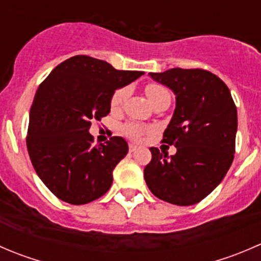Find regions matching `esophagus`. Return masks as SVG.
I'll return each instance as SVG.
<instances>
[{
  "mask_svg": "<svg viewBox=\"0 0 261 261\" xmlns=\"http://www.w3.org/2000/svg\"><path fill=\"white\" fill-rule=\"evenodd\" d=\"M138 149H139V146L134 145V144H130V145H128V150H130V152H135Z\"/></svg>",
  "mask_w": 261,
  "mask_h": 261,
  "instance_id": "1",
  "label": "esophagus"
}]
</instances>
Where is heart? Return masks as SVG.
<instances>
[{"mask_svg": "<svg viewBox=\"0 0 261 261\" xmlns=\"http://www.w3.org/2000/svg\"><path fill=\"white\" fill-rule=\"evenodd\" d=\"M145 93L149 98V101L151 102L154 106L159 105L160 102H163L164 99H170V93L164 86L158 83H149L145 87ZM126 97H127V88L125 87H121L117 88L114 92L111 97V110L112 111H117L122 107L123 102H125ZM150 131V127H147L145 125H141V123L136 122H128L125 123L122 126V133L127 136L131 140H139L143 135H145Z\"/></svg>", "mask_w": 261, "mask_h": 261, "instance_id": "obj_1", "label": "heart"}]
</instances>
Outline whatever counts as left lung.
I'll return each instance as SVG.
<instances>
[{
    "mask_svg": "<svg viewBox=\"0 0 261 261\" xmlns=\"http://www.w3.org/2000/svg\"><path fill=\"white\" fill-rule=\"evenodd\" d=\"M150 77L169 87L177 107L162 143L177 152L150 147L144 178L158 198L192 206L206 198L225 178L235 154L238 111L222 80L201 68H173Z\"/></svg>",
    "mask_w": 261,
    "mask_h": 261,
    "instance_id": "left-lung-1",
    "label": "left lung"
}]
</instances>
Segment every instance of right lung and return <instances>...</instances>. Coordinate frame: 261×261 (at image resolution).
Segmentation results:
<instances>
[{
  "mask_svg": "<svg viewBox=\"0 0 261 261\" xmlns=\"http://www.w3.org/2000/svg\"><path fill=\"white\" fill-rule=\"evenodd\" d=\"M143 74L75 55L57 65L39 86L30 109L26 146L39 178L58 198L86 204L109 191L115 167L127 154V143L112 136L93 146L88 130L92 121L110 114L116 89Z\"/></svg>",
  "mask_w": 261,
  "mask_h": 261,
  "instance_id": "add662e5",
  "label": "right lung"
}]
</instances>
